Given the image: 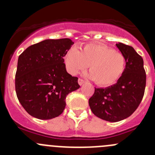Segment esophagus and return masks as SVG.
Returning a JSON list of instances; mask_svg holds the SVG:
<instances>
[{
  "label": "esophagus",
  "instance_id": "34e87169",
  "mask_svg": "<svg viewBox=\"0 0 155 155\" xmlns=\"http://www.w3.org/2000/svg\"><path fill=\"white\" fill-rule=\"evenodd\" d=\"M78 82H79V85H83L84 83H85V81H84L83 79H78Z\"/></svg>",
  "mask_w": 155,
  "mask_h": 155
}]
</instances>
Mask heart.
Instances as JSON below:
<instances>
[{
  "label": "heart",
  "mask_w": 155,
  "mask_h": 155,
  "mask_svg": "<svg viewBox=\"0 0 155 155\" xmlns=\"http://www.w3.org/2000/svg\"><path fill=\"white\" fill-rule=\"evenodd\" d=\"M69 73L76 75L89 66L90 78L101 86L113 85L126 68L125 56L106 45L88 43L80 48H71L65 54Z\"/></svg>",
  "instance_id": "b5f03b06"
}]
</instances>
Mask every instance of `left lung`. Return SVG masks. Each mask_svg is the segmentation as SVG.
I'll return each instance as SVG.
<instances>
[{
	"mask_svg": "<svg viewBox=\"0 0 155 155\" xmlns=\"http://www.w3.org/2000/svg\"><path fill=\"white\" fill-rule=\"evenodd\" d=\"M125 56L126 68L115 84L107 87H95L88 104L98 118L110 122L121 121L130 116L143 100L146 75L143 59L132 46L116 43Z\"/></svg>",
	"mask_w": 155,
	"mask_h": 155,
	"instance_id": "left-lung-1",
	"label": "left lung"
}]
</instances>
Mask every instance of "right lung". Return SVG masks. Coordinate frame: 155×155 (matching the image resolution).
<instances>
[{
  "mask_svg": "<svg viewBox=\"0 0 155 155\" xmlns=\"http://www.w3.org/2000/svg\"><path fill=\"white\" fill-rule=\"evenodd\" d=\"M73 43L68 38L48 39L29 46L18 57L15 91L31 116L42 120L59 116L66 107L67 95L80 87L64 63Z\"/></svg>",
  "mask_w": 155,
  "mask_h": 155,
  "instance_id": "add662e5",
  "label": "right lung"
}]
</instances>
